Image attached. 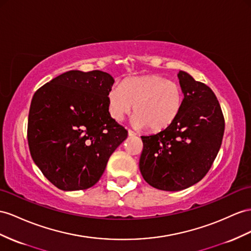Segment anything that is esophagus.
<instances>
[{"label": "esophagus", "mask_w": 251, "mask_h": 251, "mask_svg": "<svg viewBox=\"0 0 251 251\" xmlns=\"http://www.w3.org/2000/svg\"><path fill=\"white\" fill-rule=\"evenodd\" d=\"M128 136H129V137H134V136H137V133L134 132V131H132V130H130V129H128Z\"/></svg>", "instance_id": "1"}]
</instances>
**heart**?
<instances>
[{
	"mask_svg": "<svg viewBox=\"0 0 251 251\" xmlns=\"http://www.w3.org/2000/svg\"><path fill=\"white\" fill-rule=\"evenodd\" d=\"M182 88L164 76L150 74L124 79L108 93V111L117 122L123 121L132 109V123L151 132L168 129L181 113Z\"/></svg>",
	"mask_w": 251,
	"mask_h": 251,
	"instance_id": "b5f03b06",
	"label": "heart"
}]
</instances>
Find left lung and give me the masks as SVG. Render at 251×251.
<instances>
[{
    "mask_svg": "<svg viewBox=\"0 0 251 251\" xmlns=\"http://www.w3.org/2000/svg\"><path fill=\"white\" fill-rule=\"evenodd\" d=\"M178 78L184 102L168 129L142 136L139 168L144 180L162 191H181L201 181L221 149L225 120L214 92L184 71Z\"/></svg>",
    "mask_w": 251,
    "mask_h": 251,
    "instance_id": "obj_1",
    "label": "left lung"
}]
</instances>
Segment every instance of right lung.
I'll use <instances>...</instances> for the list:
<instances>
[{
    "label": "right lung",
    "instance_id": "obj_1",
    "mask_svg": "<svg viewBox=\"0 0 251 251\" xmlns=\"http://www.w3.org/2000/svg\"><path fill=\"white\" fill-rule=\"evenodd\" d=\"M114 82L106 72L72 70L35 92L28 114L31 158L42 174L63 191L93 187L127 130L108 111Z\"/></svg>",
    "mask_w": 251,
    "mask_h": 251
}]
</instances>
